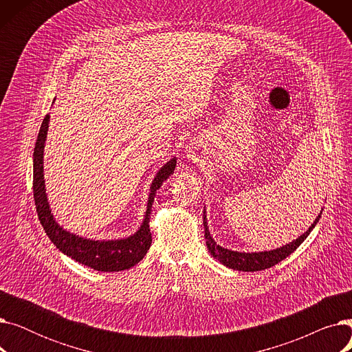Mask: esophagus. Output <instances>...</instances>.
Listing matches in <instances>:
<instances>
[{
	"label": "esophagus",
	"mask_w": 352,
	"mask_h": 352,
	"mask_svg": "<svg viewBox=\"0 0 352 352\" xmlns=\"http://www.w3.org/2000/svg\"><path fill=\"white\" fill-rule=\"evenodd\" d=\"M186 158L192 162H199L204 158V151L198 142H191L186 146Z\"/></svg>",
	"instance_id": "obj_1"
}]
</instances>
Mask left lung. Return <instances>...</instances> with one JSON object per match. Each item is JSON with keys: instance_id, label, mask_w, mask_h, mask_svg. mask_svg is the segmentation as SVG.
<instances>
[{"instance_id": "1", "label": "left lung", "mask_w": 352, "mask_h": 352, "mask_svg": "<svg viewBox=\"0 0 352 352\" xmlns=\"http://www.w3.org/2000/svg\"><path fill=\"white\" fill-rule=\"evenodd\" d=\"M322 210L320 211V214L317 215L316 221L311 224V227L301 234L297 239L294 241L280 247L275 250H270V251H255V252H244V251H234V250H228L226 247H221L219 244L215 243V239L212 238L210 228H208V219H207V210L204 207V214H202V218H204V228H206V244L207 248L210 251V254L215 258L218 263L223 264L224 267H228L231 270H236V271H245V272H255V271H263L267 268L274 267L275 264L281 263L283 260L288 255H291L295 250H297L302 243L304 239L311 234V231L316 228V226L318 224V221L321 218Z\"/></svg>"}]
</instances>
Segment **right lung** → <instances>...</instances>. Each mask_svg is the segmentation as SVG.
<instances>
[{
	"label": "right lung",
	"instance_id": "add662e5",
	"mask_svg": "<svg viewBox=\"0 0 352 352\" xmlns=\"http://www.w3.org/2000/svg\"><path fill=\"white\" fill-rule=\"evenodd\" d=\"M55 101V98H54ZM50 126V114L45 116L38 138H36L34 148V199L35 208L38 212L40 223L45 230L48 238L52 244L57 247L63 254L72 258L82 265H87L92 270L101 272H118L133 268L146 255V251L151 247V232H150V217L151 208L154 204V198L157 191L161 188L164 181L170 178L175 170L177 158L166 161L154 175V179L150 186L146 199V210L141 226L138 230L122 238L114 239H96L87 238L74 234L65 230L55 219L50 201L47 197L45 178H44V148L47 141V133Z\"/></svg>",
	"mask_w": 352,
	"mask_h": 352
}]
</instances>
